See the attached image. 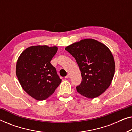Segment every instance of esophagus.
I'll return each mask as SVG.
<instances>
[{
	"label": "esophagus",
	"mask_w": 132,
	"mask_h": 132,
	"mask_svg": "<svg viewBox=\"0 0 132 132\" xmlns=\"http://www.w3.org/2000/svg\"><path fill=\"white\" fill-rule=\"evenodd\" d=\"M70 76V74H68V75H67L65 77V79H68V78H69Z\"/></svg>",
	"instance_id": "esophagus-1"
}]
</instances>
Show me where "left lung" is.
I'll return each mask as SVG.
<instances>
[{"mask_svg":"<svg viewBox=\"0 0 132 132\" xmlns=\"http://www.w3.org/2000/svg\"><path fill=\"white\" fill-rule=\"evenodd\" d=\"M65 50L75 57L81 71L82 80L77 91L89 98L103 93L111 84L115 68L114 58L108 47L95 39H84Z\"/></svg>","mask_w":132,"mask_h":132,"instance_id":"obj_1","label":"left lung"}]
</instances>
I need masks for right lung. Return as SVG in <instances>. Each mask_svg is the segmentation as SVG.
<instances>
[{"instance_id": "right-lung-1", "label": "right lung", "mask_w": 132, "mask_h": 132, "mask_svg": "<svg viewBox=\"0 0 132 132\" xmlns=\"http://www.w3.org/2000/svg\"><path fill=\"white\" fill-rule=\"evenodd\" d=\"M57 50L56 46H31L25 49L18 59V80L26 93L36 100L48 98L61 82L55 67L50 64Z\"/></svg>"}]
</instances>
